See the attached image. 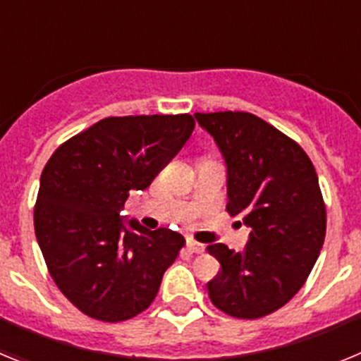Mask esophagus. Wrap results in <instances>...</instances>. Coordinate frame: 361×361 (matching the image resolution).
I'll return each mask as SVG.
<instances>
[{
  "label": "esophagus",
  "instance_id": "1",
  "mask_svg": "<svg viewBox=\"0 0 361 361\" xmlns=\"http://www.w3.org/2000/svg\"><path fill=\"white\" fill-rule=\"evenodd\" d=\"M186 247L191 251V253H204V250H206V247H204L202 244L195 242V240H193V238H188V240H186Z\"/></svg>",
  "mask_w": 361,
  "mask_h": 361
}]
</instances>
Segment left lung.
Listing matches in <instances>:
<instances>
[{"label": "left lung", "mask_w": 361, "mask_h": 361, "mask_svg": "<svg viewBox=\"0 0 361 361\" xmlns=\"http://www.w3.org/2000/svg\"><path fill=\"white\" fill-rule=\"evenodd\" d=\"M228 170V206L250 228L244 251L208 245L220 273L208 282L213 305L244 320L286 305L304 286L325 238V206L307 153L247 111L195 114Z\"/></svg>", "instance_id": "left-lung-1"}]
</instances>
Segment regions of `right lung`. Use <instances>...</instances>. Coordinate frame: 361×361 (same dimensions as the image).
Instances as JSON below:
<instances>
[{"label": "right lung", "mask_w": 361, "mask_h": 361, "mask_svg": "<svg viewBox=\"0 0 361 361\" xmlns=\"http://www.w3.org/2000/svg\"><path fill=\"white\" fill-rule=\"evenodd\" d=\"M193 128L188 114L106 117L44 166L34 209L37 244L57 288L88 317L128 320L157 296L186 240L121 212L130 191L146 190Z\"/></svg>", "instance_id": "right-lung-1"}]
</instances>
